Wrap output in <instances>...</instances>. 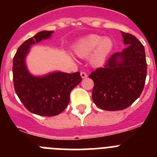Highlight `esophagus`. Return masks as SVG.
<instances>
[{"mask_svg": "<svg viewBox=\"0 0 157 157\" xmlns=\"http://www.w3.org/2000/svg\"><path fill=\"white\" fill-rule=\"evenodd\" d=\"M80 75H81V77L82 78H86L87 77V74L84 71H82L81 73H80Z\"/></svg>", "mask_w": 157, "mask_h": 157, "instance_id": "1", "label": "esophagus"}]
</instances>
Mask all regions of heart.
Wrapping results in <instances>:
<instances>
[{
	"label": "heart",
	"instance_id": "obj_1",
	"mask_svg": "<svg viewBox=\"0 0 157 157\" xmlns=\"http://www.w3.org/2000/svg\"><path fill=\"white\" fill-rule=\"evenodd\" d=\"M113 48V42L109 37L91 34L83 37L75 45L74 50L78 56L82 58L90 56L93 66L101 67Z\"/></svg>",
	"mask_w": 157,
	"mask_h": 157
}]
</instances>
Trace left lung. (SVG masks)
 Listing matches in <instances>:
<instances>
[{"label": "left lung", "instance_id": "obj_1", "mask_svg": "<svg viewBox=\"0 0 157 157\" xmlns=\"http://www.w3.org/2000/svg\"><path fill=\"white\" fill-rule=\"evenodd\" d=\"M121 33L127 48L112 54L104 67L96 69L89 75L94 82L93 101L103 110L127 109L139 98L145 86V48L135 36Z\"/></svg>", "mask_w": 157, "mask_h": 157}]
</instances>
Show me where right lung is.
<instances>
[{"label":"right lung","mask_w":157,"mask_h":157,"mask_svg":"<svg viewBox=\"0 0 157 157\" xmlns=\"http://www.w3.org/2000/svg\"><path fill=\"white\" fill-rule=\"evenodd\" d=\"M53 31L37 33L22 44L13 58V83L15 90L26 109L38 116H54L67 108L70 93L82 81L80 72L72 74L52 72L37 77L27 71L25 57L30 45L49 38Z\"/></svg>","instance_id":"right-lung-1"}]
</instances>
